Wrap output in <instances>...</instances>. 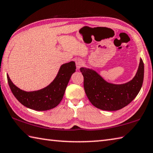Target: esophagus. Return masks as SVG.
I'll return each instance as SVG.
<instances>
[{
  "mask_svg": "<svg viewBox=\"0 0 153 153\" xmlns=\"http://www.w3.org/2000/svg\"><path fill=\"white\" fill-rule=\"evenodd\" d=\"M76 65L77 69L79 70V69L82 67L83 65H84V62H83V61L82 59H77V60H76Z\"/></svg>",
  "mask_w": 153,
  "mask_h": 153,
  "instance_id": "1",
  "label": "esophagus"
}]
</instances>
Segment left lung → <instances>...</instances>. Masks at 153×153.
I'll list each match as a JSON object with an SVG mask.
<instances>
[{
    "label": "left lung",
    "instance_id": "8db88e82",
    "mask_svg": "<svg viewBox=\"0 0 153 153\" xmlns=\"http://www.w3.org/2000/svg\"><path fill=\"white\" fill-rule=\"evenodd\" d=\"M86 96L94 106L102 110H120L129 104L139 93L144 79V63L140 59L137 74L125 84L109 83L92 69L81 68Z\"/></svg>",
    "mask_w": 153,
    "mask_h": 153
}]
</instances>
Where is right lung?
Masks as SVG:
<instances>
[{
  "label": "right lung",
  "instance_id": "obj_1",
  "mask_svg": "<svg viewBox=\"0 0 153 153\" xmlns=\"http://www.w3.org/2000/svg\"><path fill=\"white\" fill-rule=\"evenodd\" d=\"M74 62L61 65L59 71L51 84L41 90L26 91L21 90L11 81L7 74V79L11 91L17 100L25 106L37 111L52 109L60 103L71 75L76 71Z\"/></svg>",
  "mask_w": 153,
  "mask_h": 153
}]
</instances>
